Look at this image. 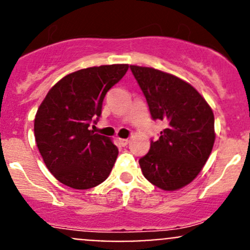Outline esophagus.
<instances>
[{"mask_svg":"<svg viewBox=\"0 0 250 250\" xmlns=\"http://www.w3.org/2000/svg\"><path fill=\"white\" fill-rule=\"evenodd\" d=\"M118 143L122 146H127L128 143H129V139H122V138H118Z\"/></svg>","mask_w":250,"mask_h":250,"instance_id":"1","label":"esophagus"}]
</instances>
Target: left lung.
Returning <instances> with one entry per match:
<instances>
[{
    "label": "left lung",
    "mask_w": 250,
    "mask_h": 250,
    "mask_svg": "<svg viewBox=\"0 0 250 250\" xmlns=\"http://www.w3.org/2000/svg\"><path fill=\"white\" fill-rule=\"evenodd\" d=\"M153 120L167 122L139 160L144 176L165 191L188 185L201 173L215 141L214 113L186 81L153 67L130 65Z\"/></svg>",
    "instance_id": "left-lung-1"
}]
</instances>
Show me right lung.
Segmentation results:
<instances>
[{
    "label": "right lung",
    "mask_w": 250,
    "mask_h": 250,
    "mask_svg": "<svg viewBox=\"0 0 250 250\" xmlns=\"http://www.w3.org/2000/svg\"><path fill=\"white\" fill-rule=\"evenodd\" d=\"M128 64L100 65L58 81L39 106L35 139L43 162L57 180L88 190L106 180L118 156L112 139L89 130L102 113L106 93L127 72Z\"/></svg>",
    "instance_id": "1"
}]
</instances>
